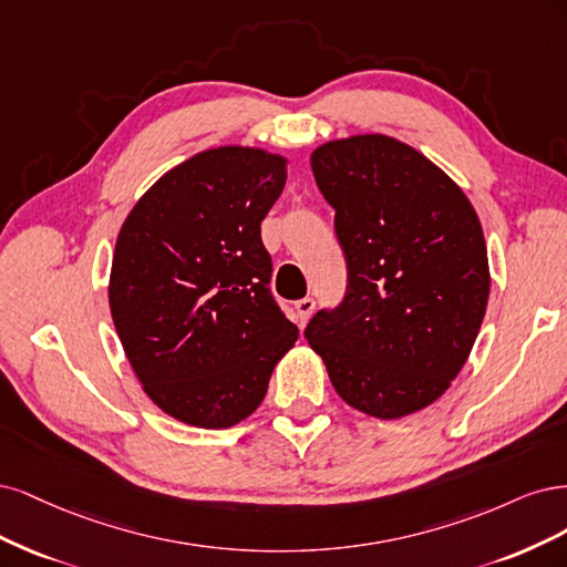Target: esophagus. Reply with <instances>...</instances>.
Here are the masks:
<instances>
[{"label": "esophagus", "instance_id": "obj_1", "mask_svg": "<svg viewBox=\"0 0 567 567\" xmlns=\"http://www.w3.org/2000/svg\"><path fill=\"white\" fill-rule=\"evenodd\" d=\"M295 308H297V318H299V322H301V327H303L306 320L310 318V313H313L316 301L310 299V297H306V299H299V301L295 303Z\"/></svg>", "mask_w": 567, "mask_h": 567}]
</instances>
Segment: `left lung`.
Instances as JSON below:
<instances>
[{
	"label": "left lung",
	"instance_id": "8db88e82",
	"mask_svg": "<svg viewBox=\"0 0 567 567\" xmlns=\"http://www.w3.org/2000/svg\"><path fill=\"white\" fill-rule=\"evenodd\" d=\"M349 268L343 301L306 339L343 403L400 419L460 374L485 318L487 247L464 190L412 145L358 134L310 155Z\"/></svg>",
	"mask_w": 567,
	"mask_h": 567
}]
</instances>
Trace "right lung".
<instances>
[{"label":"right lung","mask_w":567,"mask_h":567,"mask_svg":"<svg viewBox=\"0 0 567 567\" xmlns=\"http://www.w3.org/2000/svg\"><path fill=\"white\" fill-rule=\"evenodd\" d=\"M287 157L221 145L176 164L117 235L107 301L153 403L197 429H230L261 405L299 330L270 297L261 221Z\"/></svg>","instance_id":"obj_1"}]
</instances>
